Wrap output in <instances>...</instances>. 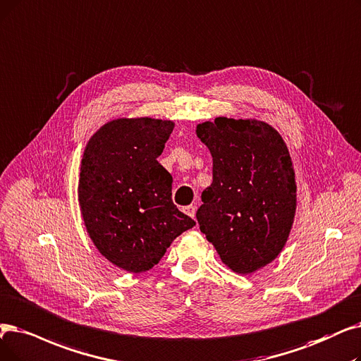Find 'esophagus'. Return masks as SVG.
I'll list each match as a JSON object with an SVG mask.
<instances>
[{"mask_svg":"<svg viewBox=\"0 0 361 361\" xmlns=\"http://www.w3.org/2000/svg\"><path fill=\"white\" fill-rule=\"evenodd\" d=\"M183 212H184L185 215H189L190 218H195V215H196V208H195L193 205H189V207H184V208H183Z\"/></svg>","mask_w":361,"mask_h":361,"instance_id":"34e87169","label":"esophagus"}]
</instances>
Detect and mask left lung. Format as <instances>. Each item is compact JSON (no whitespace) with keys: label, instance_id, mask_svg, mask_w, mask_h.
Masks as SVG:
<instances>
[{"label":"left lung","instance_id":"obj_1","mask_svg":"<svg viewBox=\"0 0 361 361\" xmlns=\"http://www.w3.org/2000/svg\"><path fill=\"white\" fill-rule=\"evenodd\" d=\"M212 154V183L196 212L200 231L238 274H250L285 247L296 211V183L283 138L258 119L219 116L196 127Z\"/></svg>","mask_w":361,"mask_h":361}]
</instances>
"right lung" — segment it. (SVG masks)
Instances as JSON below:
<instances>
[{
	"instance_id": "add662e5",
	"label": "right lung",
	"mask_w": 361,
	"mask_h": 361,
	"mask_svg": "<svg viewBox=\"0 0 361 361\" xmlns=\"http://www.w3.org/2000/svg\"><path fill=\"white\" fill-rule=\"evenodd\" d=\"M174 121L118 118L85 146L78 200L99 252L128 273L150 270L196 223L172 203V177L158 162Z\"/></svg>"
}]
</instances>
